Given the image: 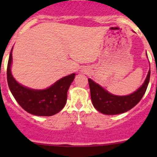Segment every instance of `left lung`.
Listing matches in <instances>:
<instances>
[{"label": "left lung", "instance_id": "1", "mask_svg": "<svg viewBox=\"0 0 157 157\" xmlns=\"http://www.w3.org/2000/svg\"><path fill=\"white\" fill-rule=\"evenodd\" d=\"M150 77V68L144 84L134 93L124 96L111 94L99 84L88 79L93 105L99 112L105 115H117L128 112L135 106L142 99L148 86Z\"/></svg>", "mask_w": 157, "mask_h": 157}]
</instances>
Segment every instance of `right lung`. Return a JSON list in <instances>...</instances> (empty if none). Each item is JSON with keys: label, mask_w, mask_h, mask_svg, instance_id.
<instances>
[{"label": "right lung", "mask_w": 157, "mask_h": 157, "mask_svg": "<svg viewBox=\"0 0 157 157\" xmlns=\"http://www.w3.org/2000/svg\"><path fill=\"white\" fill-rule=\"evenodd\" d=\"M11 62L12 52H10L7 69V83L13 97L25 111L38 116H51L64 108L67 102V90L75 74L60 79L46 90H31L20 85L13 77L10 71Z\"/></svg>", "instance_id": "obj_1"}]
</instances>
